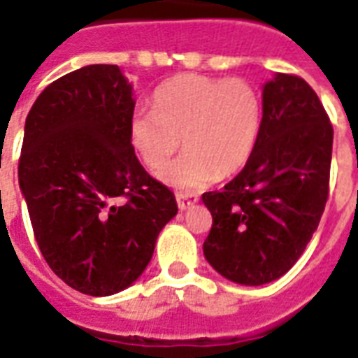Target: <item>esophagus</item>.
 <instances>
[{
    "label": "esophagus",
    "instance_id": "34e87169",
    "mask_svg": "<svg viewBox=\"0 0 358 358\" xmlns=\"http://www.w3.org/2000/svg\"><path fill=\"white\" fill-rule=\"evenodd\" d=\"M196 201H199V196L196 195H184V193H178V195H176V202H178L180 210H187V208H191L193 204H196Z\"/></svg>",
    "mask_w": 358,
    "mask_h": 358
}]
</instances>
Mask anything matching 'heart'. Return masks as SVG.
Returning a JSON list of instances; mask_svg holds the SVG:
<instances>
[{
	"label": "heart",
	"instance_id": "heart-1",
	"mask_svg": "<svg viewBox=\"0 0 358 358\" xmlns=\"http://www.w3.org/2000/svg\"><path fill=\"white\" fill-rule=\"evenodd\" d=\"M152 108L134 115L129 137L152 171L167 165L184 137L185 152L159 174L180 191L202 189L219 174H234L260 137L262 98L241 78L178 76L157 89Z\"/></svg>",
	"mask_w": 358,
	"mask_h": 358
}]
</instances>
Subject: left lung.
<instances>
[{
    "label": "left lung",
    "instance_id": "8db88e82",
    "mask_svg": "<svg viewBox=\"0 0 358 358\" xmlns=\"http://www.w3.org/2000/svg\"><path fill=\"white\" fill-rule=\"evenodd\" d=\"M333 124L303 78L277 74L262 92V129L241 173L202 202L204 256L232 282L277 280L299 260L329 196Z\"/></svg>",
    "mask_w": 358,
    "mask_h": 358
}]
</instances>
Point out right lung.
I'll return each instance as SVG.
<instances>
[{
  "label": "right lung",
  "instance_id": "1",
  "mask_svg": "<svg viewBox=\"0 0 358 358\" xmlns=\"http://www.w3.org/2000/svg\"><path fill=\"white\" fill-rule=\"evenodd\" d=\"M134 108L117 64H89L50 83L25 119L18 180L38 249L63 282L94 297L139 278L178 212L135 156Z\"/></svg>",
  "mask_w": 358,
  "mask_h": 358
}]
</instances>
